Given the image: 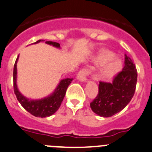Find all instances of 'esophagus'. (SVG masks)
Returning <instances> with one entry per match:
<instances>
[{
	"instance_id": "1",
	"label": "esophagus",
	"mask_w": 152,
	"mask_h": 152,
	"mask_svg": "<svg viewBox=\"0 0 152 152\" xmlns=\"http://www.w3.org/2000/svg\"><path fill=\"white\" fill-rule=\"evenodd\" d=\"M89 73L88 69L83 68L79 72V73L77 74V79H79L81 82H87L88 79H87V76Z\"/></svg>"
}]
</instances>
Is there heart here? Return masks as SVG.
<instances>
[{
	"instance_id": "1",
	"label": "heart",
	"mask_w": 152,
	"mask_h": 152,
	"mask_svg": "<svg viewBox=\"0 0 152 152\" xmlns=\"http://www.w3.org/2000/svg\"><path fill=\"white\" fill-rule=\"evenodd\" d=\"M114 56V53L110 51L104 50L102 53L98 60L99 64H105L97 72V79L108 80L120 71L122 69V62L117 58H113Z\"/></svg>"
}]
</instances>
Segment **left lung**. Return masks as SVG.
Masks as SVG:
<instances>
[{
  "instance_id": "obj_1",
  "label": "left lung",
  "mask_w": 152,
  "mask_h": 152,
  "mask_svg": "<svg viewBox=\"0 0 152 152\" xmlns=\"http://www.w3.org/2000/svg\"><path fill=\"white\" fill-rule=\"evenodd\" d=\"M125 56L123 70L113 78L111 83L99 82V94L90 104L93 111L100 117H109L119 113L134 96L137 72L132 58Z\"/></svg>"
}]
</instances>
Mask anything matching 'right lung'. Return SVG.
Returning <instances> with one entry per match:
<instances>
[{
    "mask_svg": "<svg viewBox=\"0 0 152 152\" xmlns=\"http://www.w3.org/2000/svg\"><path fill=\"white\" fill-rule=\"evenodd\" d=\"M40 42H43V40H39L33 44L39 43ZM46 44L50 45H53L57 48H60V45L57 42H46ZM18 56L15 63L14 65L13 70V86H14V92L16 95L17 99L20 103L23 108L30 113L32 115L36 117H47L53 115L56 110L59 108L61 102H62L64 97L65 96L66 91L67 87L69 86L73 79L67 78L61 80L58 86L55 89V91L49 95L48 96L45 97L41 99H29L25 97L24 96L20 94L17 87V62L18 60Z\"/></svg>",
    "mask_w": 152,
    "mask_h": 152,
    "instance_id": "add662e5",
    "label": "right lung"
}]
</instances>
